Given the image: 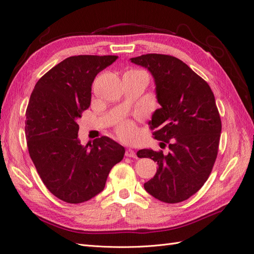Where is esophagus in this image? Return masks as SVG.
<instances>
[{
  "mask_svg": "<svg viewBox=\"0 0 254 254\" xmlns=\"http://www.w3.org/2000/svg\"><path fill=\"white\" fill-rule=\"evenodd\" d=\"M125 156L128 157V158H135L136 157V153L132 150V149H127L126 152H125Z\"/></svg>",
  "mask_w": 254,
  "mask_h": 254,
  "instance_id": "esophagus-1",
  "label": "esophagus"
}]
</instances>
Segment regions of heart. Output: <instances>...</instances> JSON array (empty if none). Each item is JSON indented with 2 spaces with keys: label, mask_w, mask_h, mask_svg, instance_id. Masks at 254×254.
Instances as JSON below:
<instances>
[{
  "label": "heart",
  "mask_w": 254,
  "mask_h": 254,
  "mask_svg": "<svg viewBox=\"0 0 254 254\" xmlns=\"http://www.w3.org/2000/svg\"><path fill=\"white\" fill-rule=\"evenodd\" d=\"M118 134L120 135L121 139L129 141L134 137L135 134V127L131 122L124 121L118 126Z\"/></svg>",
  "instance_id": "b5f03b06"
}]
</instances>
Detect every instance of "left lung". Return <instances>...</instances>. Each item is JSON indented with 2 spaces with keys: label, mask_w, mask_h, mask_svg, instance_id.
Listing matches in <instances>:
<instances>
[{
  "label": "left lung",
  "mask_w": 254,
  "mask_h": 254,
  "mask_svg": "<svg viewBox=\"0 0 254 254\" xmlns=\"http://www.w3.org/2000/svg\"><path fill=\"white\" fill-rule=\"evenodd\" d=\"M130 60L155 78L161 108L152 114L149 128L170 149L167 155L152 149L136 152L159 166L144 189L160 201H184L202 188L217 158L221 121L214 94L203 78L174 56L146 54Z\"/></svg>",
  "instance_id": "obj_1"
}]
</instances>
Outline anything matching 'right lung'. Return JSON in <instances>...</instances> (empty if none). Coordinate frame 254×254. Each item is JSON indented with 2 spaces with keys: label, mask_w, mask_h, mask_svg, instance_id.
<instances>
[{
  "label": "right lung",
  "mask_w": 254,
  "mask_h": 254,
  "mask_svg": "<svg viewBox=\"0 0 254 254\" xmlns=\"http://www.w3.org/2000/svg\"><path fill=\"white\" fill-rule=\"evenodd\" d=\"M118 56L78 55L61 61L38 80L26 109L30 159L51 193L67 203L90 200L104 190L125 148L108 136L81 145L77 119L91 103L92 82Z\"/></svg>",
  "instance_id": "1"
}]
</instances>
